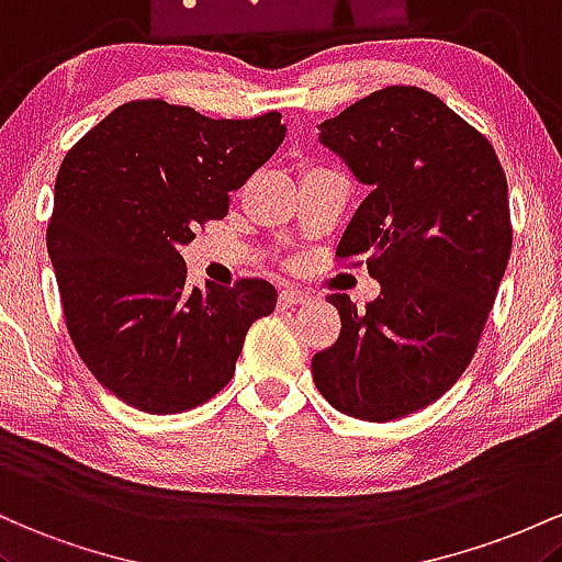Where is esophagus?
Listing matches in <instances>:
<instances>
[{
  "instance_id": "1",
  "label": "esophagus",
  "mask_w": 562,
  "mask_h": 562,
  "mask_svg": "<svg viewBox=\"0 0 562 562\" xmlns=\"http://www.w3.org/2000/svg\"><path fill=\"white\" fill-rule=\"evenodd\" d=\"M279 302L283 307H294V305H307L311 302V294L297 292V289H281Z\"/></svg>"
}]
</instances>
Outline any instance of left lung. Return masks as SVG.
I'll return each instance as SVG.
<instances>
[{
	"mask_svg": "<svg viewBox=\"0 0 562 562\" xmlns=\"http://www.w3.org/2000/svg\"><path fill=\"white\" fill-rule=\"evenodd\" d=\"M318 140L369 188L337 257H366L382 289L361 313L331 294L342 331L313 356V382L348 417L401 419L475 356L513 247L507 180L481 132L419 87L371 92Z\"/></svg>",
	"mask_w": 562,
	"mask_h": 562,
	"instance_id": "left-lung-1",
	"label": "left lung"
}]
</instances>
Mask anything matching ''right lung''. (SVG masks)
Returning a JSON list of instances; mask_svg holds the SVG:
<instances>
[{
	"mask_svg": "<svg viewBox=\"0 0 562 562\" xmlns=\"http://www.w3.org/2000/svg\"><path fill=\"white\" fill-rule=\"evenodd\" d=\"M281 113L206 119L132 100L60 164L47 251L74 348L119 401L180 414L231 382L249 326L279 300L273 283L186 286L180 247L228 214L231 193L283 143Z\"/></svg>",
	"mask_w": 562,
	"mask_h": 562,
	"instance_id": "add662e5",
	"label": "right lung"
}]
</instances>
